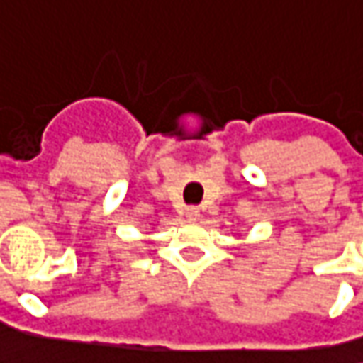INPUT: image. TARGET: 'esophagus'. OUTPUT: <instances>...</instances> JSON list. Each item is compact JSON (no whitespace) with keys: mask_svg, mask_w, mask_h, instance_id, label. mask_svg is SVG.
<instances>
[{"mask_svg":"<svg viewBox=\"0 0 363 363\" xmlns=\"http://www.w3.org/2000/svg\"><path fill=\"white\" fill-rule=\"evenodd\" d=\"M198 217H200V211H198L196 206H188V208H186V219L196 220Z\"/></svg>","mask_w":363,"mask_h":363,"instance_id":"34e87169","label":"esophagus"}]
</instances>
